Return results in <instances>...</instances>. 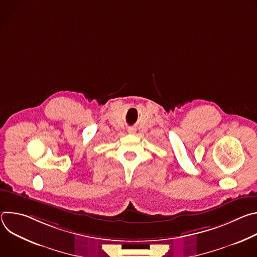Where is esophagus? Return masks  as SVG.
I'll return each instance as SVG.
<instances>
[{
	"label": "esophagus",
	"mask_w": 257,
	"mask_h": 257,
	"mask_svg": "<svg viewBox=\"0 0 257 257\" xmlns=\"http://www.w3.org/2000/svg\"><path fill=\"white\" fill-rule=\"evenodd\" d=\"M128 132H129L130 134H133V133L135 132V129H134V128H130V129H128Z\"/></svg>",
	"instance_id": "1"
}]
</instances>
